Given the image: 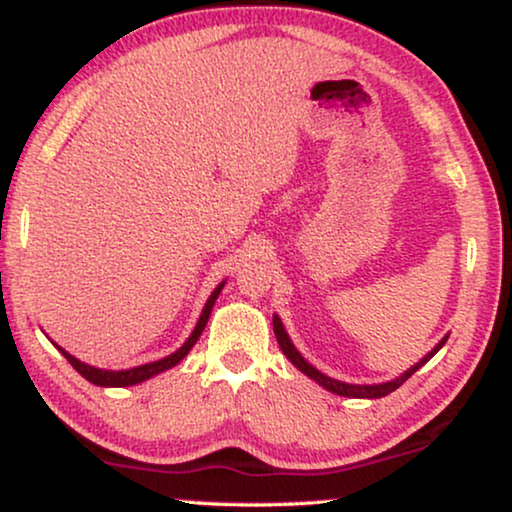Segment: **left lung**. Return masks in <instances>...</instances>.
<instances>
[{"label":"left lung","instance_id":"8db88e82","mask_svg":"<svg viewBox=\"0 0 512 512\" xmlns=\"http://www.w3.org/2000/svg\"><path fill=\"white\" fill-rule=\"evenodd\" d=\"M272 328H275V335H277V342H279V347H282V352L286 354V359H289L293 366H296L300 373H305L307 377H312L314 382L317 384H321V387L324 389H328V391H333V394H338V396H347V398H382V396H387V394H391V391H396L398 387H401V384L408 380V377L412 375V373H417L419 368L424 366L426 361L431 359L433 354L438 352L440 347L445 345L447 342V335L443 340L438 342L436 347L431 349L429 354L424 356L422 361L419 363H415V366L412 368H408L405 370V373L401 375V377H396V380H391V382H382V384H347V382H340V380H333V377H328V375H324V373H319L317 368L312 366V363H307L303 356H300V352L296 347H293V342L289 340V335H286V331H284V326H282V321H279V317L275 314V317H272Z\"/></svg>","mask_w":512,"mask_h":512}]
</instances>
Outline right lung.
I'll list each match as a JSON object with an SVG mask.
<instances>
[{
    "mask_svg": "<svg viewBox=\"0 0 512 512\" xmlns=\"http://www.w3.org/2000/svg\"><path fill=\"white\" fill-rule=\"evenodd\" d=\"M221 289H223V284L216 286L212 296H209L205 310H202L200 319H198V326L193 328L191 338H188L184 345L177 349V352L170 354V356H165V359H160V361L144 363V366H137V368H130V370H102V368H93V366H88V363H81L79 359H74V356L67 354L62 347H58V349L62 352V356H65V359L72 363L76 373H81L88 382L97 384V387H130V384H139V382L149 380V377H153V375L163 373V370H167V368L177 366V363L184 359L188 352H191V347L195 345V342H198L202 331H205V326H207V321H209V314H212V307L216 303V298H219Z\"/></svg>",
    "mask_w": 512,
    "mask_h": 512,
    "instance_id": "right-lung-1",
    "label": "right lung"
}]
</instances>
